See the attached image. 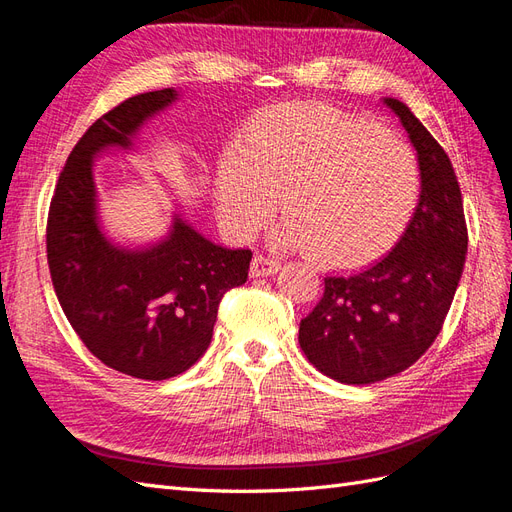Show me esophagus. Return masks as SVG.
Masks as SVG:
<instances>
[{
	"label": "esophagus",
	"mask_w": 512,
	"mask_h": 512,
	"mask_svg": "<svg viewBox=\"0 0 512 512\" xmlns=\"http://www.w3.org/2000/svg\"><path fill=\"white\" fill-rule=\"evenodd\" d=\"M277 269H280V260L269 258V256H262V254H256L254 260H252L250 275H252V277H267V275L277 273Z\"/></svg>",
	"instance_id": "obj_1"
}]
</instances>
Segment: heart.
I'll use <instances>...</instances> for the list:
<instances>
[{
    "instance_id": "heart-1",
    "label": "heart",
    "mask_w": 512,
    "mask_h": 512,
    "mask_svg": "<svg viewBox=\"0 0 512 512\" xmlns=\"http://www.w3.org/2000/svg\"><path fill=\"white\" fill-rule=\"evenodd\" d=\"M224 226L252 239L280 207L275 241L309 247L335 269L367 265L404 235L421 196L414 149L374 123L320 102H284L256 113L239 145L215 164Z\"/></svg>"
}]
</instances>
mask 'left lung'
Listing matches in <instances>:
<instances>
[{
    "mask_svg": "<svg viewBox=\"0 0 512 512\" xmlns=\"http://www.w3.org/2000/svg\"><path fill=\"white\" fill-rule=\"evenodd\" d=\"M384 104L416 149L421 198L404 235L376 265L324 277L322 299L299 327L307 361L344 384H374L421 359L442 331L468 252L461 190L446 151L404 102Z\"/></svg>",
    "mask_w": 512,
    "mask_h": 512,
    "instance_id": "obj_1",
    "label": "left lung"
}]
</instances>
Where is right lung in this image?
I'll use <instances>...</instances> for the list:
<instances>
[{
	"mask_svg": "<svg viewBox=\"0 0 512 512\" xmlns=\"http://www.w3.org/2000/svg\"><path fill=\"white\" fill-rule=\"evenodd\" d=\"M175 100V89L147 91L91 123L61 170L46 222L51 280L72 329L104 365L141 380L179 376L205 354L220 301L245 284L252 260L179 215L145 250L102 235L91 162L106 147H132L138 128Z\"/></svg>",
	"mask_w": 512,
	"mask_h": 512,
	"instance_id": "1",
	"label": "right lung"
}]
</instances>
